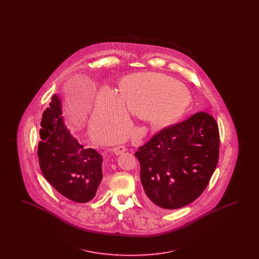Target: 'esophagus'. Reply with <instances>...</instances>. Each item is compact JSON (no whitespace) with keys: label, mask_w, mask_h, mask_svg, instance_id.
I'll list each match as a JSON object with an SVG mask.
<instances>
[{"label":"esophagus","mask_w":259,"mask_h":259,"mask_svg":"<svg viewBox=\"0 0 259 259\" xmlns=\"http://www.w3.org/2000/svg\"><path fill=\"white\" fill-rule=\"evenodd\" d=\"M126 151V148L123 146H118V147H115V148H112V152L116 155H119L121 153H123Z\"/></svg>","instance_id":"34e87169"}]
</instances>
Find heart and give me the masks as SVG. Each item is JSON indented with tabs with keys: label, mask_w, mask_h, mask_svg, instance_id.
I'll return each mask as SVG.
<instances>
[{
	"label": "heart",
	"mask_w": 259,
	"mask_h": 259,
	"mask_svg": "<svg viewBox=\"0 0 259 259\" xmlns=\"http://www.w3.org/2000/svg\"><path fill=\"white\" fill-rule=\"evenodd\" d=\"M189 102L187 87L172 77L155 73L130 74L119 81L117 94L109 88L99 92L90 127L97 136L122 131L115 137L119 141L130 126L127 112L162 128L180 120Z\"/></svg>",
	"instance_id": "obj_1"
}]
</instances>
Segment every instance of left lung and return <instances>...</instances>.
<instances>
[{
  "instance_id": "left-lung-1",
  "label": "left lung",
  "mask_w": 259,
  "mask_h": 259,
  "mask_svg": "<svg viewBox=\"0 0 259 259\" xmlns=\"http://www.w3.org/2000/svg\"><path fill=\"white\" fill-rule=\"evenodd\" d=\"M220 133L208 112L161 130L135 153L148 205L180 209L196 200L214 172Z\"/></svg>"
}]
</instances>
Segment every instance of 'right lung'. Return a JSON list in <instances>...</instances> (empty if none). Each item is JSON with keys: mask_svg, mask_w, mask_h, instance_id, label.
Masks as SVG:
<instances>
[{"mask_svg": "<svg viewBox=\"0 0 259 259\" xmlns=\"http://www.w3.org/2000/svg\"><path fill=\"white\" fill-rule=\"evenodd\" d=\"M38 163L46 180L64 197L87 203L95 197L103 180V157L84 148L67 128L62 116L61 97L54 94L42 113Z\"/></svg>", "mask_w": 259, "mask_h": 259, "instance_id": "1", "label": "right lung"}]
</instances>
